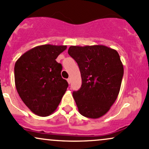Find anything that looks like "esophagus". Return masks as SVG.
<instances>
[{"label": "esophagus", "mask_w": 149, "mask_h": 149, "mask_svg": "<svg viewBox=\"0 0 149 149\" xmlns=\"http://www.w3.org/2000/svg\"><path fill=\"white\" fill-rule=\"evenodd\" d=\"M67 81H68V84H70V82H71V79H70V78H69V79H67Z\"/></svg>", "instance_id": "34e87169"}]
</instances>
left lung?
Listing matches in <instances>:
<instances>
[{
	"label": "left lung",
	"instance_id": "obj_1",
	"mask_svg": "<svg viewBox=\"0 0 149 149\" xmlns=\"http://www.w3.org/2000/svg\"><path fill=\"white\" fill-rule=\"evenodd\" d=\"M68 54L78 63L82 85L73 96L80 113L90 118L103 116L119 93L123 65L116 50L103 45L70 46Z\"/></svg>",
	"mask_w": 149,
	"mask_h": 149
}]
</instances>
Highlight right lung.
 <instances>
[{
    "label": "right lung",
    "mask_w": 149,
    "mask_h": 149,
    "mask_svg": "<svg viewBox=\"0 0 149 149\" xmlns=\"http://www.w3.org/2000/svg\"><path fill=\"white\" fill-rule=\"evenodd\" d=\"M66 46L42 45L29 50L14 67L16 90L33 113L48 116L57 109L68 86L61 77L62 65L56 61Z\"/></svg>",
    "instance_id": "obj_1"
}]
</instances>
